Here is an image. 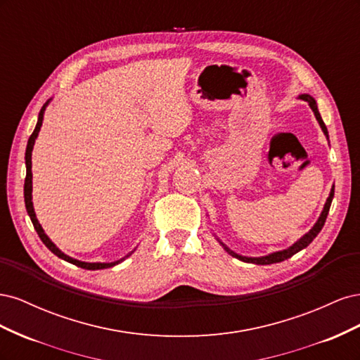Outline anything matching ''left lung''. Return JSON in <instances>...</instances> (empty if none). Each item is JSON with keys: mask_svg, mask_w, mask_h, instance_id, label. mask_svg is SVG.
Segmentation results:
<instances>
[{"mask_svg": "<svg viewBox=\"0 0 360 360\" xmlns=\"http://www.w3.org/2000/svg\"><path fill=\"white\" fill-rule=\"evenodd\" d=\"M299 99H302V101L309 103L311 110L314 111V115H315V118H317V122H319L321 130L324 132V135L329 138V135H328V127H326V124H324V122H323V118H321V115H320V112H319L317 102H315L314 97L309 96V94H300ZM333 195H335V186H332V191H330V193H329V198H328V201H326V204H324V207H323V212H321V214H320V217H319V221L315 222V225L311 228V230H309L307 234H304L303 237H300L296 243L291 245L290 248H287V249H284V250H278V252L269 254V255H266V257H243V255H238V254L233 252L231 249H228V248L219 240V238H217V240H219V243L224 246V249L226 250L228 254H231L233 257L238 258L240 261H245V263H254V264H263V266H264V264L281 263V261H284V259H287V258H291L294 254H297L299 250L307 248V246L314 240V238L317 237V234L321 231V228H323V225H324V222H326V217H328V214H329V209H330V204H332V200H333Z\"/></svg>", "mask_w": 360, "mask_h": 360, "instance_id": "left-lung-1", "label": "left lung"}]
</instances>
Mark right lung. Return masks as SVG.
I'll return each instance as SVG.
<instances>
[{"label": "right lung", "mask_w": 360, "mask_h": 360, "mask_svg": "<svg viewBox=\"0 0 360 360\" xmlns=\"http://www.w3.org/2000/svg\"><path fill=\"white\" fill-rule=\"evenodd\" d=\"M48 103H49V101L43 105V108L40 110V112H39V120H37V124H36V129H34V132L31 134V136H30V139H28V144H27V150H25V165H27V177H25V184H24V198H25V207H27V212H28V216H30V219H31V222H32V225H34V230L37 231V234H39V237H40V240L45 243V246L51 250L52 254H56L58 258H61V259H64V261H68V263H72V264H75V266H78V267H81V269H86V270H101V269H108V267H112V266H115V264H118L120 261H123L124 258H122V259H118V261H114V263H85V261H79V259H75V258H72V257H69V255H66L64 252H61V250L53 245L52 242H51V238L45 234V231H43V228H41V225L39 224V221H37V217H36V213H34V207H32V201H31V192H32V172H31V153H32V147H34V143H36V138H37V135H39V132H40V127H41V122H43V114H45V108L48 106ZM134 252V250H132ZM130 252V254H132ZM129 254V255H130ZM127 255V257H129Z\"/></svg>", "instance_id": "1"}]
</instances>
